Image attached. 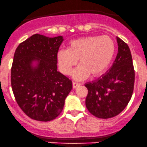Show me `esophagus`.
I'll use <instances>...</instances> for the list:
<instances>
[{
    "label": "esophagus",
    "mask_w": 147,
    "mask_h": 147,
    "mask_svg": "<svg viewBox=\"0 0 147 147\" xmlns=\"http://www.w3.org/2000/svg\"><path fill=\"white\" fill-rule=\"evenodd\" d=\"M80 86V83H76V82H73V88H77V87H78V86Z\"/></svg>",
    "instance_id": "esophagus-1"
}]
</instances>
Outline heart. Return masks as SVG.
<instances>
[{"label": "heart", "mask_w": 147, "mask_h": 147, "mask_svg": "<svg viewBox=\"0 0 147 147\" xmlns=\"http://www.w3.org/2000/svg\"><path fill=\"white\" fill-rule=\"evenodd\" d=\"M115 42L108 36H88L71 40L66 50L58 51L57 58L62 74L70 75L73 68L76 79L86 78L89 74L97 76L103 72L111 64L114 56Z\"/></svg>", "instance_id": "heart-1"}]
</instances>
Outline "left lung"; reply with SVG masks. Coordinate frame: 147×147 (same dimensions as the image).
Returning <instances> with one entry per match:
<instances>
[{
    "label": "left lung",
    "instance_id": "left-lung-1",
    "mask_svg": "<svg viewBox=\"0 0 147 147\" xmlns=\"http://www.w3.org/2000/svg\"><path fill=\"white\" fill-rule=\"evenodd\" d=\"M118 54L112 67L105 74L85 86L88 93L86 105L91 114L99 118L117 116L132 97L135 84V69L130 48L117 37Z\"/></svg>",
    "mask_w": 147,
    "mask_h": 147
}]
</instances>
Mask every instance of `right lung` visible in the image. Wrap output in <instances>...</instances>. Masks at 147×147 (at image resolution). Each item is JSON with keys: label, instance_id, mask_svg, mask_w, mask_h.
Returning a JSON list of instances; mask_svg holds the SVG:
<instances>
[{"label": "right lung", "instance_id": "add662e5", "mask_svg": "<svg viewBox=\"0 0 147 147\" xmlns=\"http://www.w3.org/2000/svg\"><path fill=\"white\" fill-rule=\"evenodd\" d=\"M62 36L34 34L20 44L11 68V86L17 105L31 119H55L62 111L72 82L57 71V55ZM39 60L32 69L30 63ZM41 60L40 61V59Z\"/></svg>", "mask_w": 147, "mask_h": 147}]
</instances>
